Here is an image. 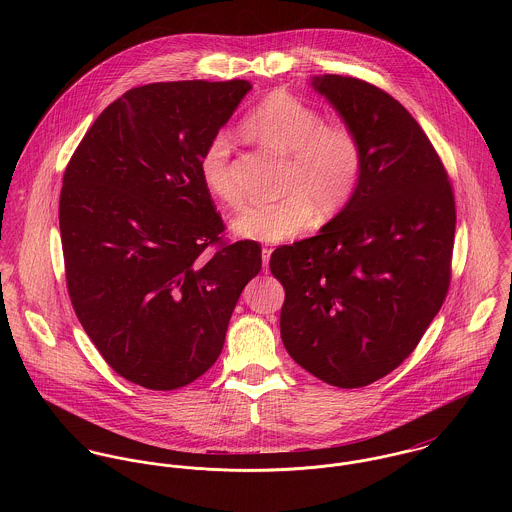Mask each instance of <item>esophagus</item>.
I'll return each mask as SVG.
<instances>
[{
    "instance_id": "1",
    "label": "esophagus",
    "mask_w": 512,
    "mask_h": 512,
    "mask_svg": "<svg viewBox=\"0 0 512 512\" xmlns=\"http://www.w3.org/2000/svg\"><path fill=\"white\" fill-rule=\"evenodd\" d=\"M270 256H272V248H262V264H264V270H266V272H268Z\"/></svg>"
}]
</instances>
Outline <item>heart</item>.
I'll return each mask as SVG.
<instances>
[{"label":"heart","instance_id":"1","mask_svg":"<svg viewBox=\"0 0 512 512\" xmlns=\"http://www.w3.org/2000/svg\"><path fill=\"white\" fill-rule=\"evenodd\" d=\"M244 132L264 146L292 155L288 197L246 207L230 228L256 242H284L305 232L321 217L339 215L355 197L365 153L359 136L345 124H325L323 116L290 92L276 90L244 118ZM232 142L217 132L203 147L197 169L203 187L222 205L236 207L240 191L230 169Z\"/></svg>","mask_w":512,"mask_h":512}]
</instances>
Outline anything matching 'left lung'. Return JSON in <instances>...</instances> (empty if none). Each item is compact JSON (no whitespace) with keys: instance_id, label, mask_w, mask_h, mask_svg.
<instances>
[{"instance_id":"obj_1","label":"left lung","mask_w":512,"mask_h":512,"mask_svg":"<svg viewBox=\"0 0 512 512\" xmlns=\"http://www.w3.org/2000/svg\"><path fill=\"white\" fill-rule=\"evenodd\" d=\"M361 140L353 201L317 236L280 246L270 270L286 290L280 333L293 361L339 388L400 365L449 288L455 201L438 153L410 112L365 80H309Z\"/></svg>"}]
</instances>
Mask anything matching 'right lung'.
Wrapping results in <instances>:
<instances>
[{"label":"right lung","mask_w":512,"mask_h":512,"mask_svg":"<svg viewBox=\"0 0 512 512\" xmlns=\"http://www.w3.org/2000/svg\"><path fill=\"white\" fill-rule=\"evenodd\" d=\"M248 80L155 82L92 124L63 177L59 224L78 321L104 361L149 390H175L219 359L254 240L224 230L197 161L250 92Z\"/></svg>","instance_id":"right-lung-1"}]
</instances>
